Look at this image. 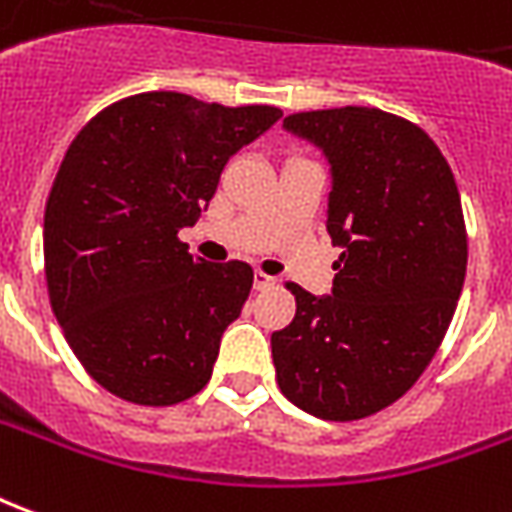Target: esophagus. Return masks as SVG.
Instances as JSON below:
<instances>
[{
	"label": "esophagus",
	"mask_w": 512,
	"mask_h": 512,
	"mask_svg": "<svg viewBox=\"0 0 512 512\" xmlns=\"http://www.w3.org/2000/svg\"><path fill=\"white\" fill-rule=\"evenodd\" d=\"M253 286H256V289L262 292V289H270V286H275V278H273V275L259 273V270H256V275H253Z\"/></svg>",
	"instance_id": "esophagus-1"
}]
</instances>
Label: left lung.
Returning <instances> with one entry per match:
<instances>
[{"instance_id": "1", "label": "left lung", "mask_w": 512, "mask_h": 512, "mask_svg": "<svg viewBox=\"0 0 512 512\" xmlns=\"http://www.w3.org/2000/svg\"><path fill=\"white\" fill-rule=\"evenodd\" d=\"M284 129L331 173L328 234L342 248L331 295L289 284L295 320L275 331V380L328 422L400 400L433 361L466 278V228L447 159L427 134L372 107L297 112Z\"/></svg>"}]
</instances>
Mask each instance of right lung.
I'll return each instance as SVG.
<instances>
[{
    "label": "right lung",
    "mask_w": 512,
    "mask_h": 512,
    "mask_svg": "<svg viewBox=\"0 0 512 512\" xmlns=\"http://www.w3.org/2000/svg\"><path fill=\"white\" fill-rule=\"evenodd\" d=\"M281 118L154 90L76 134L46 201L43 259L74 355L121 400L173 405L212 378L220 336L253 286L245 262L192 259L179 242L223 165Z\"/></svg>",
    "instance_id": "1"
}]
</instances>
